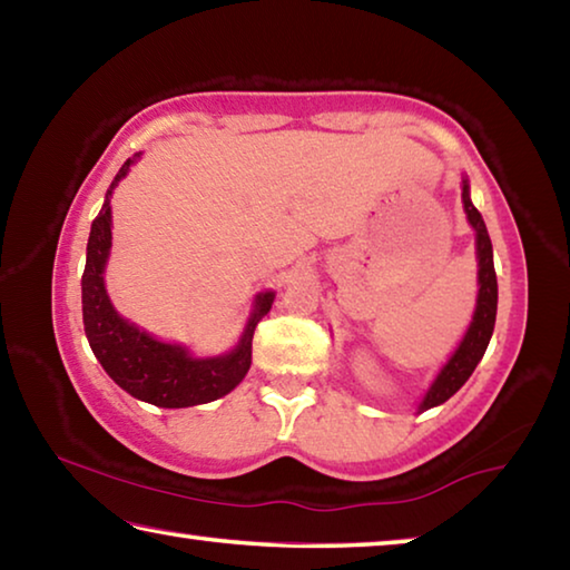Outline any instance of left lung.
Returning a JSON list of instances; mask_svg holds the SVG:
<instances>
[{
    "label": "left lung",
    "instance_id": "8db88e82",
    "mask_svg": "<svg viewBox=\"0 0 570 570\" xmlns=\"http://www.w3.org/2000/svg\"><path fill=\"white\" fill-rule=\"evenodd\" d=\"M462 204H465L468 220L478 234V258H480L478 308H475V316H472V324L465 334V340L460 342L458 352L450 356L445 370L438 374V380L430 387L428 397H424V402L420 404L422 410H430L435 407V404L448 402L452 394L468 382L470 374L475 372L478 362L482 360V354H485L490 336H493V326H495L498 278H495V266H493V244H490V236H488L485 224H482V216L478 214V208L472 206L468 180H462Z\"/></svg>",
    "mask_w": 570,
    "mask_h": 570
}]
</instances>
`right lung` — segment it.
Wrapping results in <instances>:
<instances>
[{
  "instance_id": "1",
  "label": "right lung",
  "mask_w": 570,
  "mask_h": 570,
  "mask_svg": "<svg viewBox=\"0 0 570 570\" xmlns=\"http://www.w3.org/2000/svg\"><path fill=\"white\" fill-rule=\"evenodd\" d=\"M130 158L105 193V204L95 216L88 240V262L82 274V322L85 334L102 370L115 384L142 402L156 407H193L224 397L246 377L250 366V342L262 316L272 308L274 294L266 292L256 298L254 316L240 336L238 346L226 356L214 360H190L183 346L163 344L140 332L135 324L120 320L108 294H105L102 272L112 244L110 234V196L118 180L130 170Z\"/></svg>"
}]
</instances>
